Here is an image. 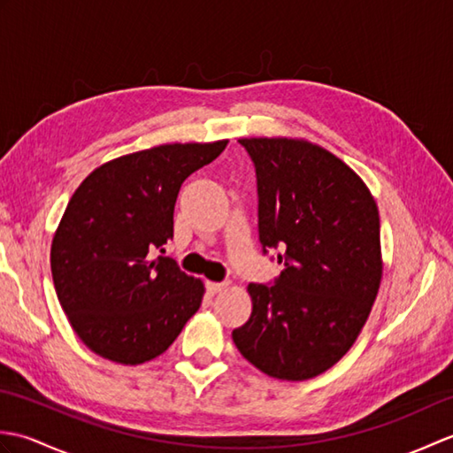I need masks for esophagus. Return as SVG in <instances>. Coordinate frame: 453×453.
I'll return each instance as SVG.
<instances>
[{
    "label": "esophagus",
    "instance_id": "esophagus-1",
    "mask_svg": "<svg viewBox=\"0 0 453 453\" xmlns=\"http://www.w3.org/2000/svg\"><path fill=\"white\" fill-rule=\"evenodd\" d=\"M227 286H229L227 282H206V288H208L210 294H218L221 290H226Z\"/></svg>",
    "mask_w": 453,
    "mask_h": 453
}]
</instances>
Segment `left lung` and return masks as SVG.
Segmentation results:
<instances>
[{
	"label": "left lung",
	"mask_w": 453,
	"mask_h": 453,
	"mask_svg": "<svg viewBox=\"0 0 453 453\" xmlns=\"http://www.w3.org/2000/svg\"><path fill=\"white\" fill-rule=\"evenodd\" d=\"M257 173L258 242L278 251L273 284H249L253 311L232 333L271 378L302 381L354 344L381 282L380 214L356 173L315 143L242 138Z\"/></svg>",
	"instance_id": "obj_1"
}]
</instances>
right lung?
Returning <instances> with one entry per match:
<instances>
[{
	"instance_id": "right-lung-1",
	"label": "right lung",
	"mask_w": 453,
	"mask_h": 453,
	"mask_svg": "<svg viewBox=\"0 0 453 453\" xmlns=\"http://www.w3.org/2000/svg\"><path fill=\"white\" fill-rule=\"evenodd\" d=\"M227 140L165 143L112 159L85 179L56 229L50 266L83 344L119 364L165 352L198 311L204 284L165 253L180 185Z\"/></svg>"
}]
</instances>
